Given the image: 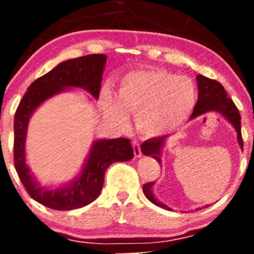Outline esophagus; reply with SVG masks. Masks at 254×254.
I'll return each instance as SVG.
<instances>
[{"mask_svg": "<svg viewBox=\"0 0 254 254\" xmlns=\"http://www.w3.org/2000/svg\"><path fill=\"white\" fill-rule=\"evenodd\" d=\"M132 148H133V154H135L136 157H139L142 155L141 147H139V143L137 141H132Z\"/></svg>", "mask_w": 254, "mask_h": 254, "instance_id": "34e87169", "label": "esophagus"}]
</instances>
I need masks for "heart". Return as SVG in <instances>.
<instances>
[{
	"mask_svg": "<svg viewBox=\"0 0 254 254\" xmlns=\"http://www.w3.org/2000/svg\"><path fill=\"white\" fill-rule=\"evenodd\" d=\"M101 100L119 124L127 122V110L135 113L137 129L156 137L177 129L190 117L197 103V87L191 78L164 69H136L122 77L117 97L104 88Z\"/></svg>",
	"mask_w": 254,
	"mask_h": 254,
	"instance_id": "1",
	"label": "heart"
}]
</instances>
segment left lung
Wrapping results in <instances>:
<instances>
[{
    "label": "left lung",
    "instance_id": "1",
    "mask_svg": "<svg viewBox=\"0 0 254 254\" xmlns=\"http://www.w3.org/2000/svg\"><path fill=\"white\" fill-rule=\"evenodd\" d=\"M197 78V87H198V100L196 106H194L193 112H192L190 119H194L199 116L204 115L206 112H218L221 116H223L230 124L234 127L237 131L238 143L241 149H244L243 136H241V117L240 113L233 103V100L229 97H227V93L224 90L223 86L217 81L211 80V78L198 75ZM168 135L153 137V138L147 139L141 145V150L144 155L151 156L155 159L159 164H161V151L164 149L165 142L167 141ZM154 183H148L143 185V193L144 196L150 200L151 203L155 204L160 208H165L167 210H171L167 205L157 200L153 193Z\"/></svg>",
    "mask_w": 254,
    "mask_h": 254
}]
</instances>
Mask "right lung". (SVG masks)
Listing matches in <instances>:
<instances>
[{"instance_id":"1","label":"right lung","mask_w":254,"mask_h":254,"mask_svg":"<svg viewBox=\"0 0 254 254\" xmlns=\"http://www.w3.org/2000/svg\"><path fill=\"white\" fill-rule=\"evenodd\" d=\"M106 55H87L64 61L30 84L17 106L14 118V165L22 185L38 203L55 210H72L92 203L100 194L107 167L113 162L133 157L130 139H97L90 148L80 174L57 188L39 185L26 164V136L28 122L44 101L69 88H81L94 99L100 94Z\"/></svg>"}]
</instances>
